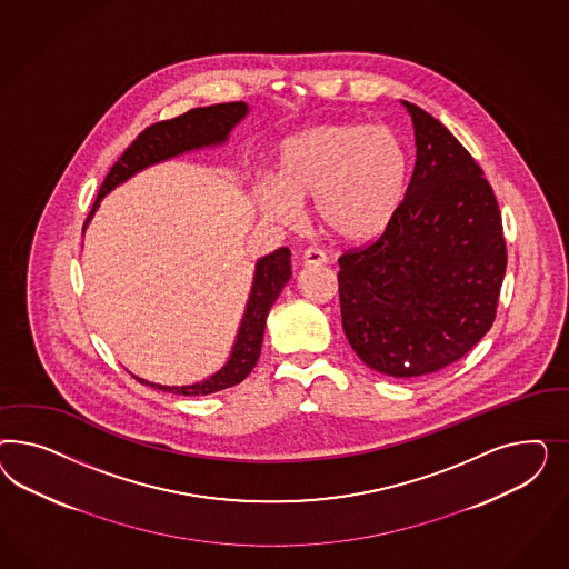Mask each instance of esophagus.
Wrapping results in <instances>:
<instances>
[{
  "label": "esophagus",
  "instance_id": "1",
  "mask_svg": "<svg viewBox=\"0 0 569 569\" xmlns=\"http://www.w3.org/2000/svg\"><path fill=\"white\" fill-rule=\"evenodd\" d=\"M326 262H328V254L323 250H319V248H309L302 254V264L305 267H319V264H326Z\"/></svg>",
  "mask_w": 569,
  "mask_h": 569
}]
</instances>
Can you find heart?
I'll return each instance as SVG.
<instances>
[{
	"instance_id": "1",
	"label": "heart",
	"mask_w": 569,
	"mask_h": 569,
	"mask_svg": "<svg viewBox=\"0 0 569 569\" xmlns=\"http://www.w3.org/2000/svg\"><path fill=\"white\" fill-rule=\"evenodd\" d=\"M409 172V150L395 129L326 122L279 143L277 181L257 183V202L264 217L293 223L298 202L312 200L315 219L328 236L365 243L397 217Z\"/></svg>"
}]
</instances>
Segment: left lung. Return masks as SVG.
Listing matches in <instances>:
<instances>
[{
    "mask_svg": "<svg viewBox=\"0 0 569 569\" xmlns=\"http://www.w3.org/2000/svg\"><path fill=\"white\" fill-rule=\"evenodd\" d=\"M413 174L378 240L340 259L346 338L367 367L419 378L459 361L492 328L507 269L499 202L473 156L440 121L402 102Z\"/></svg>",
    "mask_w": 569,
    "mask_h": 569,
    "instance_id": "left-lung-1",
    "label": "left lung"
}]
</instances>
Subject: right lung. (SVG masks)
<instances>
[{
  "mask_svg": "<svg viewBox=\"0 0 569 569\" xmlns=\"http://www.w3.org/2000/svg\"><path fill=\"white\" fill-rule=\"evenodd\" d=\"M246 114H248V103H214L207 108H193L190 112L171 119V121L150 124L146 131L139 133L138 139L122 152L121 158L106 174L100 193H98L93 208L83 224V231H86L87 223L91 221L93 212L100 207L106 193H110L117 186L131 179L136 172L143 171L162 160L186 154L191 150L221 146L229 138L231 129ZM290 277H292V264H290L288 248H279L273 254H267L257 262L252 290H250V298L246 305V312L241 317L240 329H238L236 342L231 348V355L223 367L217 373H212L210 378L202 379L198 383H190V386H162L154 381H146L138 376H133V378L150 388H158L162 392H172V395H183V397H207V395L240 383L241 379L246 378L259 361L267 315L273 307L277 296L283 290V286L290 281Z\"/></svg>",
  "mask_w": 569,
  "mask_h": 569,
  "instance_id": "obj_1",
  "label": "right lung"
}]
</instances>
